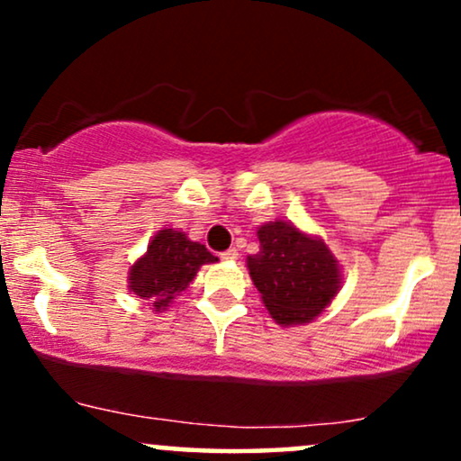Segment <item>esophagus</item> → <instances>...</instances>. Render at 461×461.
Returning <instances> with one entry per match:
<instances>
[{
    "label": "esophagus",
    "instance_id": "34e87169",
    "mask_svg": "<svg viewBox=\"0 0 461 461\" xmlns=\"http://www.w3.org/2000/svg\"><path fill=\"white\" fill-rule=\"evenodd\" d=\"M238 256H240V253H238V249H234V247L221 253V258H223V260H238Z\"/></svg>",
    "mask_w": 461,
    "mask_h": 461
}]
</instances>
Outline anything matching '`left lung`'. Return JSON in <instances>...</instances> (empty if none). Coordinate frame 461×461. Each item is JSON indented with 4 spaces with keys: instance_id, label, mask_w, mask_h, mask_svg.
Instances as JSON below:
<instances>
[{
    "instance_id": "left-lung-1",
    "label": "left lung",
    "mask_w": 461,
    "mask_h": 461,
    "mask_svg": "<svg viewBox=\"0 0 461 461\" xmlns=\"http://www.w3.org/2000/svg\"><path fill=\"white\" fill-rule=\"evenodd\" d=\"M258 240L260 251L247 258V267L273 319L284 327L316 319L342 284L330 247L285 221L258 227Z\"/></svg>"
}]
</instances>
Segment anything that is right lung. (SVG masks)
Instances as JSON below:
<instances>
[{
  "instance_id": "1",
  "label": "right lung",
  "mask_w": 461,
  "mask_h": 461,
  "mask_svg": "<svg viewBox=\"0 0 461 461\" xmlns=\"http://www.w3.org/2000/svg\"><path fill=\"white\" fill-rule=\"evenodd\" d=\"M219 258L193 242L184 231L160 230L147 245V253L130 268V293L151 301L153 312L167 310L182 290L188 288L203 264Z\"/></svg>"
}]
</instances>
